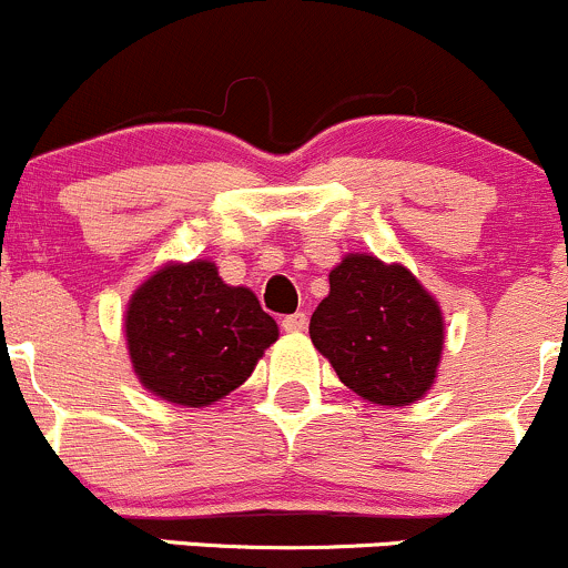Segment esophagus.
<instances>
[{"label": "esophagus", "instance_id": "esophagus-1", "mask_svg": "<svg viewBox=\"0 0 568 568\" xmlns=\"http://www.w3.org/2000/svg\"><path fill=\"white\" fill-rule=\"evenodd\" d=\"M306 325H308V316L303 314V311H295V314L284 316L282 320V327L286 333H303L306 331Z\"/></svg>", "mask_w": 568, "mask_h": 568}]
</instances>
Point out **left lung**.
Returning <instances> with one entry per match:
<instances>
[{
	"label": "left lung",
	"mask_w": 568,
	"mask_h": 568,
	"mask_svg": "<svg viewBox=\"0 0 568 568\" xmlns=\"http://www.w3.org/2000/svg\"><path fill=\"white\" fill-rule=\"evenodd\" d=\"M308 333L346 387L379 406H408L436 379L444 316L404 265L346 254L331 271V295L316 306Z\"/></svg>",
	"instance_id": "left-lung-1"
}]
</instances>
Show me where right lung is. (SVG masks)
<instances>
[{
	"instance_id": "obj_1",
	"label": "right lung",
	"mask_w": 568,
	"mask_h": 568,
	"mask_svg": "<svg viewBox=\"0 0 568 568\" xmlns=\"http://www.w3.org/2000/svg\"><path fill=\"white\" fill-rule=\"evenodd\" d=\"M126 346L140 384L179 406H209L252 376L278 338L246 286H227L216 265L170 262L132 295Z\"/></svg>"
}]
</instances>
